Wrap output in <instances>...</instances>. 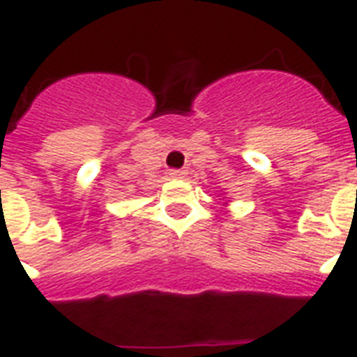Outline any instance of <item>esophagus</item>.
<instances>
[{
	"instance_id": "esophagus-1",
	"label": "esophagus",
	"mask_w": 357,
	"mask_h": 357,
	"mask_svg": "<svg viewBox=\"0 0 357 357\" xmlns=\"http://www.w3.org/2000/svg\"><path fill=\"white\" fill-rule=\"evenodd\" d=\"M185 176H187V172L181 170V168H174V170H170V178L172 179H183Z\"/></svg>"
}]
</instances>
